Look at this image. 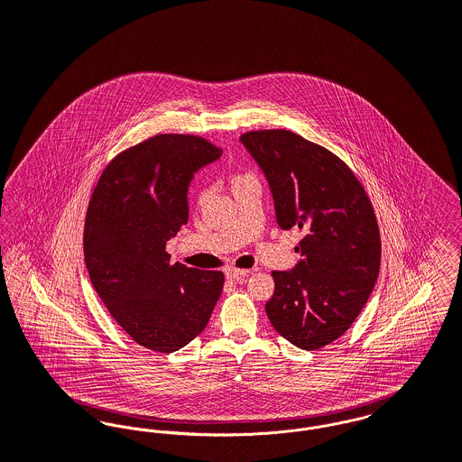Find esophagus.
Returning a JSON list of instances; mask_svg holds the SVG:
<instances>
[{
  "label": "esophagus",
  "instance_id": "esophagus-1",
  "mask_svg": "<svg viewBox=\"0 0 462 462\" xmlns=\"http://www.w3.org/2000/svg\"><path fill=\"white\" fill-rule=\"evenodd\" d=\"M247 273H249V271H237V269H226V272H225V275L230 281H236V282H245Z\"/></svg>",
  "mask_w": 462,
  "mask_h": 462
}]
</instances>
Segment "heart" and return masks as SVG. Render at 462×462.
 <instances>
[{
	"label": "heart",
	"mask_w": 462,
	"mask_h": 462,
	"mask_svg": "<svg viewBox=\"0 0 462 462\" xmlns=\"http://www.w3.org/2000/svg\"><path fill=\"white\" fill-rule=\"evenodd\" d=\"M251 178H253L251 174H236V176L232 178V187H237V185L245 183V181L251 180ZM206 197H208V193H206V191H200V193H199V202H204Z\"/></svg>",
	"instance_id": "heart-1"
}]
</instances>
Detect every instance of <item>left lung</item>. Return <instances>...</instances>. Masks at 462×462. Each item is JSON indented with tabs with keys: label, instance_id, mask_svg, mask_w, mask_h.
<instances>
[{
	"label": "left lung",
	"instance_id": "8db88e82",
	"mask_svg": "<svg viewBox=\"0 0 462 462\" xmlns=\"http://www.w3.org/2000/svg\"><path fill=\"white\" fill-rule=\"evenodd\" d=\"M271 189L277 225L297 226L301 254L273 271L265 303L272 326L305 351L344 335L370 299L380 271L377 217L353 171L323 146L291 131L241 136Z\"/></svg>",
	"mask_w": 462,
	"mask_h": 462
}]
</instances>
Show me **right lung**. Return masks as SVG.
Listing matches in <instances>:
<instances>
[{"label": "right lung", "mask_w": 462, "mask_h": 462, "mask_svg": "<svg viewBox=\"0 0 462 462\" xmlns=\"http://www.w3.org/2000/svg\"><path fill=\"white\" fill-rule=\"evenodd\" d=\"M221 153L204 137H150L113 159L92 193L83 232L90 282L115 321L146 349L185 347L221 295V272L172 265L165 251L189 221L193 174Z\"/></svg>", "instance_id": "right-lung-1"}]
</instances>
